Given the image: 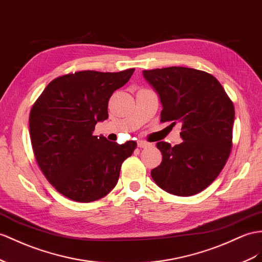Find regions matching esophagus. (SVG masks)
Listing matches in <instances>:
<instances>
[{
  "mask_svg": "<svg viewBox=\"0 0 262 262\" xmlns=\"http://www.w3.org/2000/svg\"><path fill=\"white\" fill-rule=\"evenodd\" d=\"M137 146L139 147V148H145V147L148 146V144H147L146 142H144V140H138Z\"/></svg>",
  "mask_w": 262,
  "mask_h": 262,
  "instance_id": "esophagus-1",
  "label": "esophagus"
}]
</instances>
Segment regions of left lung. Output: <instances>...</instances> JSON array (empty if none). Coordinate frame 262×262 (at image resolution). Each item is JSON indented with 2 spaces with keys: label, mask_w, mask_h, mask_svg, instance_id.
<instances>
[{
  "label": "left lung",
  "mask_w": 262,
  "mask_h": 262,
  "mask_svg": "<svg viewBox=\"0 0 262 262\" xmlns=\"http://www.w3.org/2000/svg\"><path fill=\"white\" fill-rule=\"evenodd\" d=\"M157 93L162 122L182 124L184 142L157 143L163 162L150 172L163 190L192 196L207 188L223 170L232 146L233 104L210 74L171 66L143 71Z\"/></svg>",
  "instance_id": "left-lung-1"
}]
</instances>
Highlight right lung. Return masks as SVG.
I'll list each match as a JSON object with an SVG mask.
<instances>
[{
	"instance_id": "right-lung-1",
	"label": "right lung",
	"mask_w": 262,
	"mask_h": 262,
	"mask_svg": "<svg viewBox=\"0 0 262 262\" xmlns=\"http://www.w3.org/2000/svg\"><path fill=\"white\" fill-rule=\"evenodd\" d=\"M134 71H82L59 76L33 105V151L45 177L63 196L91 203L116 186L120 167L136 143L119 145L93 132L98 122L108 118L112 94L128 82Z\"/></svg>"
}]
</instances>
